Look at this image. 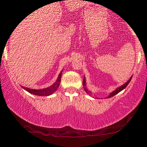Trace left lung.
I'll use <instances>...</instances> for the list:
<instances>
[{
    "mask_svg": "<svg viewBox=\"0 0 147 147\" xmlns=\"http://www.w3.org/2000/svg\"><path fill=\"white\" fill-rule=\"evenodd\" d=\"M132 77H133V76H132ZM132 77H131V78H130V79H129V80H128L127 82H126L125 84H123V85H122V86H119V87L117 88H116L115 90L113 91L112 92H111V93L109 94V95L108 96V97H106V98H109V97H113L114 95H117V93H119V92H121V91H122V90H124V89L125 88H126V86H128V84H129V82H131V79H132ZM83 86H84V90H85V92H86L87 94H88L89 95H90L91 94H92V92H91L90 90H89L87 88V87H86V77H84V80H83Z\"/></svg>",
    "mask_w": 147,
    "mask_h": 147,
    "instance_id": "left-lung-1",
    "label": "left lung"
}]
</instances>
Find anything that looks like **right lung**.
<instances>
[{
  "label": "right lung",
  "mask_w": 147,
  "mask_h": 147,
  "mask_svg": "<svg viewBox=\"0 0 147 147\" xmlns=\"http://www.w3.org/2000/svg\"><path fill=\"white\" fill-rule=\"evenodd\" d=\"M62 71L63 70L61 71V72L59 75L58 77H57L56 82H55L52 85L50 86L48 88H43V89H32L30 88H27V87H24V86H22L23 89H25V90L28 91V92L30 93L33 94L34 95H38V96H49L50 95H52V93L55 92L57 90L59 86L60 85V82H61V75H62Z\"/></svg>",
  "instance_id": "obj_1"
}]
</instances>
